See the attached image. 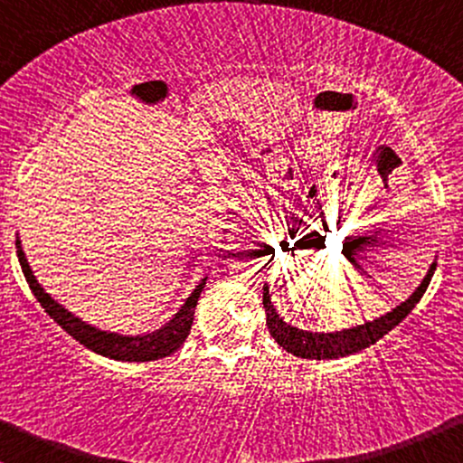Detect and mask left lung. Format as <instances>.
Instances as JSON below:
<instances>
[{
  "label": "left lung",
  "instance_id": "obj_1",
  "mask_svg": "<svg viewBox=\"0 0 463 463\" xmlns=\"http://www.w3.org/2000/svg\"><path fill=\"white\" fill-rule=\"evenodd\" d=\"M437 269V260L430 265L428 274L423 276L421 285L414 289L412 294L403 301L402 305L392 309V312L383 314V317L374 318V321L364 323V326L356 327H347V330H338V332H309V330H301V327H294L289 323L283 321L276 307L271 305V297H269V288L267 283L263 285V305H265V314H267V330L269 335L274 336V341L279 343L283 350L292 352L294 356H301V359H338V356H347L354 354V352L365 350L373 343L379 341L392 330L394 326L403 321L412 307L421 301L423 292L430 285L432 274Z\"/></svg>",
  "mask_w": 463,
  "mask_h": 463
}]
</instances>
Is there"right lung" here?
<instances>
[{
	"mask_svg": "<svg viewBox=\"0 0 463 463\" xmlns=\"http://www.w3.org/2000/svg\"><path fill=\"white\" fill-rule=\"evenodd\" d=\"M17 247V259L19 265H22L24 276H26V283L31 288V292L35 294V298L40 301L44 312L49 314L51 318L61 327L64 332H69L75 341L82 343L84 347L89 350L98 352V354L109 356V359H116V361H156V359H165V356L174 354L180 345L184 343V338L189 336V330H192V323H194V309H196L200 292L204 288V276L203 280L196 285L192 294H189L187 301L183 303V307L165 323V326L158 327L154 332H146V335H118V332H107V330H99V327L89 326L84 323L82 318H78L75 314H71L64 305H60L37 283L35 274H33L31 265H28L26 254L22 250V241H15Z\"/></svg>",
	"mask_w": 463,
	"mask_h": 463,
	"instance_id": "add662e5",
	"label": "right lung"
}]
</instances>
